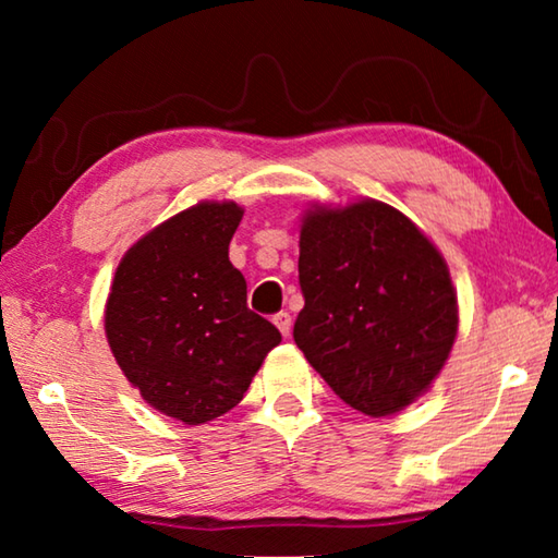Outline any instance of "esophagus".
Masks as SVG:
<instances>
[{
  "instance_id": "34e87169",
  "label": "esophagus",
  "mask_w": 558,
  "mask_h": 558,
  "mask_svg": "<svg viewBox=\"0 0 558 558\" xmlns=\"http://www.w3.org/2000/svg\"><path fill=\"white\" fill-rule=\"evenodd\" d=\"M272 323H276V327L280 329L282 337H290V329H292V317L288 313H278L276 317H272Z\"/></svg>"
}]
</instances>
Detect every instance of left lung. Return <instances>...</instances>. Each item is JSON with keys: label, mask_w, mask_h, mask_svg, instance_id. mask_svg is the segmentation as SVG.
<instances>
[{"label": "left lung", "mask_w": 558, "mask_h": 558, "mask_svg": "<svg viewBox=\"0 0 558 558\" xmlns=\"http://www.w3.org/2000/svg\"><path fill=\"white\" fill-rule=\"evenodd\" d=\"M295 344L352 409L391 415L428 389L458 335V298L428 235L393 206H315L300 226Z\"/></svg>", "instance_id": "left-lung-1"}]
</instances>
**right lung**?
<instances>
[{"label":"right lung","instance_id":"right-lung-1","mask_svg":"<svg viewBox=\"0 0 558 558\" xmlns=\"http://www.w3.org/2000/svg\"><path fill=\"white\" fill-rule=\"evenodd\" d=\"M241 219L235 202H199L145 233L112 278V356L153 409L186 426L231 411L282 339L245 305L229 260Z\"/></svg>","mask_w":558,"mask_h":558}]
</instances>
